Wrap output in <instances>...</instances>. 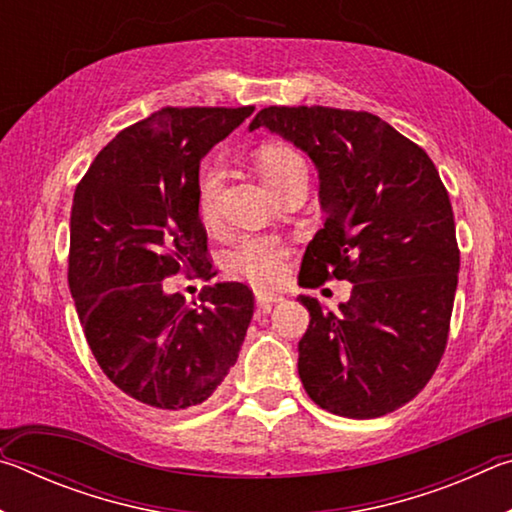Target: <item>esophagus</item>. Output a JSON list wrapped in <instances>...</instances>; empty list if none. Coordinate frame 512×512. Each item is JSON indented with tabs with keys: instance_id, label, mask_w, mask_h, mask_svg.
Masks as SVG:
<instances>
[{
	"instance_id": "34e87169",
	"label": "esophagus",
	"mask_w": 512,
	"mask_h": 512,
	"mask_svg": "<svg viewBox=\"0 0 512 512\" xmlns=\"http://www.w3.org/2000/svg\"><path fill=\"white\" fill-rule=\"evenodd\" d=\"M255 298H257V305L262 307V309H271L273 305H277V302H282V296L280 293H275V291H255Z\"/></svg>"
}]
</instances>
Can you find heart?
I'll return each mask as SVG.
<instances>
[{
	"label": "heart",
	"instance_id": "b5f03b06",
	"mask_svg": "<svg viewBox=\"0 0 512 512\" xmlns=\"http://www.w3.org/2000/svg\"><path fill=\"white\" fill-rule=\"evenodd\" d=\"M257 169L273 194L280 192L289 180L307 176V164L302 160V155L284 142H266L259 146ZM223 178L225 173L219 160H210L201 171V180H198V214H201V219L207 225H212L219 219V196ZM287 257V246H282L277 239L248 237L239 241L235 250L230 253L228 262L232 271L244 275L250 282L273 284L282 280L284 271H287Z\"/></svg>",
	"mask_w": 512,
	"mask_h": 512
}]
</instances>
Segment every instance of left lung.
I'll list each match as a JSON object with an SVG mask.
<instances>
[{
	"label": "left lung",
	"mask_w": 512,
	"mask_h": 512,
	"mask_svg": "<svg viewBox=\"0 0 512 512\" xmlns=\"http://www.w3.org/2000/svg\"><path fill=\"white\" fill-rule=\"evenodd\" d=\"M305 151L320 178L325 225L309 241L298 284L352 282L323 309L300 296L309 327L298 372L320 409L379 418L418 395L443 359L461 253L436 164L366 110L268 106L250 121Z\"/></svg>",
	"instance_id": "left-lung-1"
}]
</instances>
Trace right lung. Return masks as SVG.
Masks as SVG:
<instances>
[{
    "label": "right lung",
    "mask_w": 512,
    "mask_h": 512,
    "mask_svg": "<svg viewBox=\"0 0 512 512\" xmlns=\"http://www.w3.org/2000/svg\"><path fill=\"white\" fill-rule=\"evenodd\" d=\"M253 106L162 108L121 131L76 185L67 280L94 359L119 391L158 411L198 406L235 366L253 291L216 282L187 305L162 280H210L198 167Z\"/></svg>",
    "instance_id": "add662e5"
}]
</instances>
